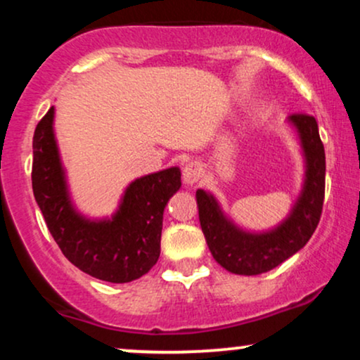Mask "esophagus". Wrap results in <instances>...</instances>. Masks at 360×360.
I'll list each match as a JSON object with an SVG mask.
<instances>
[{"mask_svg": "<svg viewBox=\"0 0 360 360\" xmlns=\"http://www.w3.org/2000/svg\"><path fill=\"white\" fill-rule=\"evenodd\" d=\"M203 176H205L203 167H201V164H198V162L186 164L183 169V181H184V184H188V186L200 183V181L203 179Z\"/></svg>", "mask_w": 360, "mask_h": 360, "instance_id": "obj_1", "label": "esophagus"}]
</instances>
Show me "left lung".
<instances>
[{
	"label": "left lung",
	"mask_w": 360,
	"mask_h": 360,
	"mask_svg": "<svg viewBox=\"0 0 360 360\" xmlns=\"http://www.w3.org/2000/svg\"><path fill=\"white\" fill-rule=\"evenodd\" d=\"M288 125L296 131L303 155V184L291 210L269 230H249L225 213L213 193L198 189L196 203L213 259L232 274L257 276L278 267L303 249L320 221L325 198V148L315 117L291 115Z\"/></svg>",
	"instance_id": "1"
}]
</instances>
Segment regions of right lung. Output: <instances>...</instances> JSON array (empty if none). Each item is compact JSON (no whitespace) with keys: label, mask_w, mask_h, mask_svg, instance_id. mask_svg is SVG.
<instances>
[{"label":"right lung","mask_w":360,"mask_h":360,"mask_svg":"<svg viewBox=\"0 0 360 360\" xmlns=\"http://www.w3.org/2000/svg\"><path fill=\"white\" fill-rule=\"evenodd\" d=\"M56 108L34 134L32 188L49 232L77 269L108 283H130L160 255L164 208L181 188L179 167L140 176L127 186L111 217L91 218L77 210L69 188L56 130Z\"/></svg>","instance_id":"right-lung-1"}]
</instances>
